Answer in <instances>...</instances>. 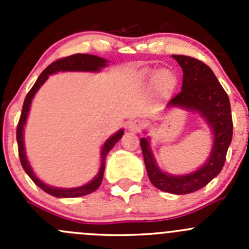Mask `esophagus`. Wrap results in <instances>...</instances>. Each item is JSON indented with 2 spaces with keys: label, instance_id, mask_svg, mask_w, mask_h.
I'll list each match as a JSON object with an SVG mask.
<instances>
[{
  "label": "esophagus",
  "instance_id": "esophagus-1",
  "mask_svg": "<svg viewBox=\"0 0 249 249\" xmlns=\"http://www.w3.org/2000/svg\"><path fill=\"white\" fill-rule=\"evenodd\" d=\"M127 129L132 132H141L143 129V122L141 119H135L129 122L127 124Z\"/></svg>",
  "mask_w": 249,
  "mask_h": 249
}]
</instances>
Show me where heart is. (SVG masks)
I'll list each match as a JSON object with an SVG mask.
<instances>
[{"instance_id":"heart-1","label":"heart","mask_w":249,"mask_h":249,"mask_svg":"<svg viewBox=\"0 0 249 249\" xmlns=\"http://www.w3.org/2000/svg\"><path fill=\"white\" fill-rule=\"evenodd\" d=\"M147 73L149 74V72H147ZM155 82L160 85H164V87H170L175 83V77L169 71H160L155 76Z\"/></svg>"}]
</instances>
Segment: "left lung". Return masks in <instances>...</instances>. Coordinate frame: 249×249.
I'll return each mask as SVG.
<instances>
[{
    "instance_id": "left-lung-1",
    "label": "left lung",
    "mask_w": 249,
    "mask_h": 249,
    "mask_svg": "<svg viewBox=\"0 0 249 249\" xmlns=\"http://www.w3.org/2000/svg\"><path fill=\"white\" fill-rule=\"evenodd\" d=\"M183 70L182 90L167 106H179L199 110L211 125L214 144L210 159L197 171L187 176H171L161 172L154 161L147 139H141L143 160L150 182L158 189L171 194H190L207 185L222 171L227 152L232 140V117L228 94L212 70L200 60L187 55H172Z\"/></svg>"
}]
</instances>
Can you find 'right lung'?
Returning <instances> with one entry per match:
<instances>
[{
    "label": "right lung",
    "instance_id": "obj_1",
    "mask_svg": "<svg viewBox=\"0 0 249 249\" xmlns=\"http://www.w3.org/2000/svg\"><path fill=\"white\" fill-rule=\"evenodd\" d=\"M106 60L102 59V57L95 56V55H89V54H74L70 55V56L61 57V59H57L56 61L52 62L49 66L44 70L41 73V76L38 77V79L36 80V83L34 84V87L31 88L29 92H27L26 97H25L24 105H22V110L21 115H20L19 123H18L17 126V141H18V152H19V158L20 162H21L22 169L25 170V172L29 175V177L31 178L35 182V184L38 185L42 190L48 193V194L53 195L55 197H78L83 196V195H88L90 193L95 192L97 188L100 187L102 182V178H104V171H105V162H106V157L108 154V152L113 148V145L122 139L123 134H124V130H120L117 134L113 135L109 140H107V142L105 143L104 147H102V164L101 169H100L99 175L94 178L90 183L83 185L79 188H72V189H60V188H53L49 185L44 184L43 182L38 179V178L35 176V173L32 172L31 167H30L29 162H27L26 157H25V149H24V137H22V130H24L25 122H26L27 114H29L30 105H31L32 97L35 96L37 90L43 85V83L48 79V76L52 73L59 71H99L100 69L106 66Z\"/></svg>",
    "mask_w": 249,
    "mask_h": 249
}]
</instances>
